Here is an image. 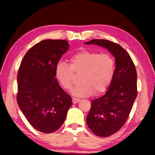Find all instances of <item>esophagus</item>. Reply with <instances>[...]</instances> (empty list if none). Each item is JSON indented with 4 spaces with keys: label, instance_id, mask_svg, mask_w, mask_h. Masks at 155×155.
<instances>
[{
    "label": "esophagus",
    "instance_id": "obj_1",
    "mask_svg": "<svg viewBox=\"0 0 155 155\" xmlns=\"http://www.w3.org/2000/svg\"><path fill=\"white\" fill-rule=\"evenodd\" d=\"M80 101H81V100L80 99H78V98H72V103H74V104L78 103Z\"/></svg>",
    "mask_w": 155,
    "mask_h": 155
}]
</instances>
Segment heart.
<instances>
[{"instance_id":"obj_1","label":"heart","mask_w":155,"mask_h":155,"mask_svg":"<svg viewBox=\"0 0 155 155\" xmlns=\"http://www.w3.org/2000/svg\"><path fill=\"white\" fill-rule=\"evenodd\" d=\"M74 72H82L81 84L72 89L76 97H87L94 92H104L111 85L115 74L114 59L109 54L83 50L70 58V65L59 62L55 67V75L65 90H70L74 81Z\"/></svg>"}]
</instances>
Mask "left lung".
Listing matches in <instances>:
<instances>
[{"label":"left lung","instance_id":"obj_1","mask_svg":"<svg viewBox=\"0 0 155 155\" xmlns=\"http://www.w3.org/2000/svg\"><path fill=\"white\" fill-rule=\"evenodd\" d=\"M85 44L104 47L115 57L111 85L103 96L92 100L86 119L94 134L109 137L124 126L132 109L137 95V71L129 54L119 44L106 40H92Z\"/></svg>","mask_w":155,"mask_h":155}]
</instances>
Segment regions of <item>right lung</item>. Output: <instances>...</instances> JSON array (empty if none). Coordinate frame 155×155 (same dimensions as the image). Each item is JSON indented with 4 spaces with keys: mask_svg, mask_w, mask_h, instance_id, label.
Returning a JSON list of instances; mask_svg holds the SVG:
<instances>
[{
    "mask_svg": "<svg viewBox=\"0 0 155 155\" xmlns=\"http://www.w3.org/2000/svg\"><path fill=\"white\" fill-rule=\"evenodd\" d=\"M68 47L66 40L41 41L28 50L18 70V106L31 125L41 133L58 130L72 104L55 78L56 65Z\"/></svg>",
    "mask_w": 155,
    "mask_h": 155,
    "instance_id": "right-lung-1",
    "label": "right lung"
}]
</instances>
